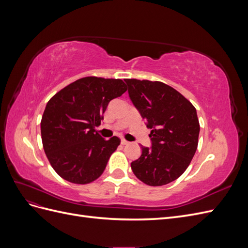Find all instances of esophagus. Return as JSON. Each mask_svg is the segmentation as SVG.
Returning a JSON list of instances; mask_svg holds the SVG:
<instances>
[{"instance_id":"1","label":"esophagus","mask_w":248,"mask_h":248,"mask_svg":"<svg viewBox=\"0 0 248 248\" xmlns=\"http://www.w3.org/2000/svg\"><path fill=\"white\" fill-rule=\"evenodd\" d=\"M121 144H122V145H127V144H128V141H127V140H124V139H122V140H121Z\"/></svg>"}]
</instances>
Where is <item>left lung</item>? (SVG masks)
<instances>
[{"instance_id": "1", "label": "left lung", "mask_w": 248, "mask_h": 248, "mask_svg": "<svg viewBox=\"0 0 248 248\" xmlns=\"http://www.w3.org/2000/svg\"><path fill=\"white\" fill-rule=\"evenodd\" d=\"M131 102L146 125L151 147L131 162L133 174L150 186H161L181 176L197 151L200 123L197 109L185 97L161 81L124 79Z\"/></svg>"}]
</instances>
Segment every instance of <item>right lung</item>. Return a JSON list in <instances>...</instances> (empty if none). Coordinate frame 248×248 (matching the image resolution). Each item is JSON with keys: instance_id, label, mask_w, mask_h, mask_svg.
Here are the masks:
<instances>
[{"instance_id": "obj_1", "label": "right lung", "mask_w": 248, "mask_h": 248, "mask_svg": "<svg viewBox=\"0 0 248 248\" xmlns=\"http://www.w3.org/2000/svg\"><path fill=\"white\" fill-rule=\"evenodd\" d=\"M122 79L88 77L58 92L41 120L44 152L57 174L71 183L99 178L120 139L104 140L96 132L110 100L126 92Z\"/></svg>"}]
</instances>
